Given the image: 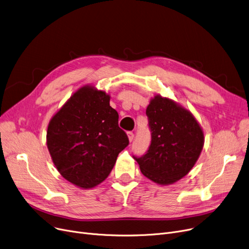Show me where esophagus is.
<instances>
[{
  "label": "esophagus",
  "mask_w": 249,
  "mask_h": 249,
  "mask_svg": "<svg viewBox=\"0 0 249 249\" xmlns=\"http://www.w3.org/2000/svg\"><path fill=\"white\" fill-rule=\"evenodd\" d=\"M127 135H128V138H129V141H130V142L133 141V139H134V133H133L132 131L127 132Z\"/></svg>",
  "instance_id": "1"
}]
</instances>
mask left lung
Listing matches in <instances>:
<instances>
[{"mask_svg": "<svg viewBox=\"0 0 249 249\" xmlns=\"http://www.w3.org/2000/svg\"><path fill=\"white\" fill-rule=\"evenodd\" d=\"M151 142L142 156L133 155L141 173L160 185L184 178L198 160L204 133L188 110L173 100L155 96L146 109Z\"/></svg>", "mask_w": 249, "mask_h": 249, "instance_id": "1", "label": "left lung"}]
</instances>
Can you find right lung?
<instances>
[{"mask_svg": "<svg viewBox=\"0 0 249 249\" xmlns=\"http://www.w3.org/2000/svg\"><path fill=\"white\" fill-rule=\"evenodd\" d=\"M110 96L85 86L52 117L47 147L59 174L71 184L90 189L107 178L129 139L118 125Z\"/></svg>", "mask_w": 249, "mask_h": 249, "instance_id": "1", "label": "right lung"}]
</instances>
